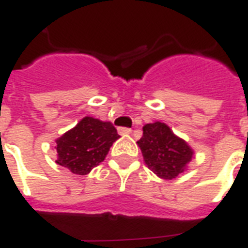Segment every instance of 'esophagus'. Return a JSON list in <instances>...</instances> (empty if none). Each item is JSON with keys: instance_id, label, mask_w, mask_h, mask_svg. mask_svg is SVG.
<instances>
[{"instance_id": "obj_1", "label": "esophagus", "mask_w": 248, "mask_h": 248, "mask_svg": "<svg viewBox=\"0 0 248 248\" xmlns=\"http://www.w3.org/2000/svg\"><path fill=\"white\" fill-rule=\"evenodd\" d=\"M118 133L121 135H129L131 133V129H129V127H119Z\"/></svg>"}]
</instances>
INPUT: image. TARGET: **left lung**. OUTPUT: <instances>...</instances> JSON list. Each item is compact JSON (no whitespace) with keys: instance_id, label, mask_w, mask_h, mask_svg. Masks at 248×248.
<instances>
[{"instance_id":"8db88e82","label":"left lung","mask_w":248,"mask_h":248,"mask_svg":"<svg viewBox=\"0 0 248 248\" xmlns=\"http://www.w3.org/2000/svg\"><path fill=\"white\" fill-rule=\"evenodd\" d=\"M137 143L147 167L162 179H174L186 171L194 155L186 140L159 121L145 124L143 135Z\"/></svg>"}]
</instances>
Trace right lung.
<instances>
[{
	"label": "right lung",
	"mask_w": 248,
	"mask_h": 248,
	"mask_svg": "<svg viewBox=\"0 0 248 248\" xmlns=\"http://www.w3.org/2000/svg\"><path fill=\"white\" fill-rule=\"evenodd\" d=\"M119 135L111 122L85 117L57 138V165L73 174L86 175L105 161L110 147Z\"/></svg>",
	"instance_id": "1"
}]
</instances>
